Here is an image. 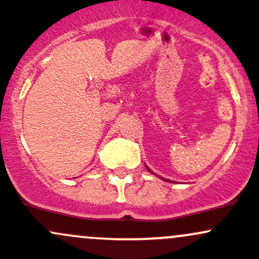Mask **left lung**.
<instances>
[{"label": "left lung", "instance_id": "obj_1", "mask_svg": "<svg viewBox=\"0 0 259 259\" xmlns=\"http://www.w3.org/2000/svg\"><path fill=\"white\" fill-rule=\"evenodd\" d=\"M147 169H148V170H149V172H151V173H153V172H152V170H151V169H149V168H148V167H147Z\"/></svg>", "mask_w": 259, "mask_h": 259}]
</instances>
